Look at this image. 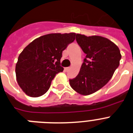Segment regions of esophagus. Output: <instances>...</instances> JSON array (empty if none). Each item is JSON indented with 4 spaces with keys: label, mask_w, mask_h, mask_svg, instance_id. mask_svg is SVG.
<instances>
[{
    "label": "esophagus",
    "mask_w": 133,
    "mask_h": 133,
    "mask_svg": "<svg viewBox=\"0 0 133 133\" xmlns=\"http://www.w3.org/2000/svg\"><path fill=\"white\" fill-rule=\"evenodd\" d=\"M70 69H71V67H66V68H65V70H66V71H69Z\"/></svg>",
    "instance_id": "1"
}]
</instances>
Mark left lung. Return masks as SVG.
<instances>
[{
    "instance_id": "left-lung-1",
    "label": "left lung",
    "mask_w": 133,
    "mask_h": 133,
    "mask_svg": "<svg viewBox=\"0 0 133 133\" xmlns=\"http://www.w3.org/2000/svg\"><path fill=\"white\" fill-rule=\"evenodd\" d=\"M76 40L86 54L78 75L69 79L72 89L87 96L107 84L118 67L121 54L118 47L110 39L98 36L77 34Z\"/></svg>"
}]
</instances>
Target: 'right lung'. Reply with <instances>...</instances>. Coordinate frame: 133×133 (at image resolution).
I'll return each mask as SVG.
<instances>
[{"label": "right lung", "instance_id": "1", "mask_svg": "<svg viewBox=\"0 0 133 133\" xmlns=\"http://www.w3.org/2000/svg\"><path fill=\"white\" fill-rule=\"evenodd\" d=\"M76 34H50L31 42L19 54L16 64L17 81L25 94L36 97L47 92L51 82L64 69L62 51L75 39Z\"/></svg>", "mask_w": 133, "mask_h": 133}]
</instances>
